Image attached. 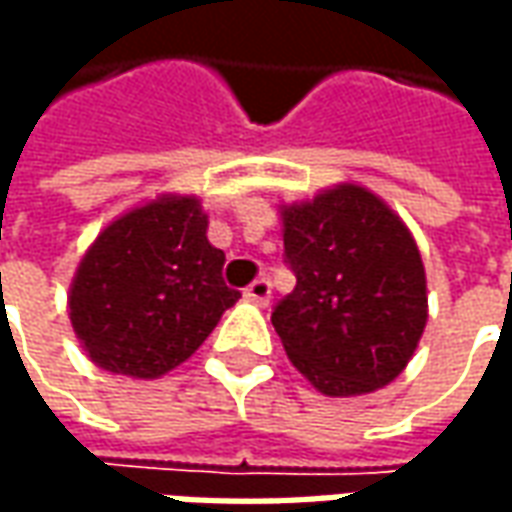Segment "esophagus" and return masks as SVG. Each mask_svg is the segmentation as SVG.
Masks as SVG:
<instances>
[{
	"mask_svg": "<svg viewBox=\"0 0 512 512\" xmlns=\"http://www.w3.org/2000/svg\"><path fill=\"white\" fill-rule=\"evenodd\" d=\"M244 296L249 301H255V304H268V299H271V282H268L266 277L255 279V282L244 290Z\"/></svg>",
	"mask_w": 512,
	"mask_h": 512,
	"instance_id": "esophagus-1",
	"label": "esophagus"
}]
</instances>
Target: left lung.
Instances as JSON below:
<instances>
[{"label":"left lung","instance_id":"left-lung-1","mask_svg":"<svg viewBox=\"0 0 512 512\" xmlns=\"http://www.w3.org/2000/svg\"><path fill=\"white\" fill-rule=\"evenodd\" d=\"M282 222L296 288L271 323L290 362L323 395L386 386L428 321L425 268L406 224L354 183L290 205Z\"/></svg>","mask_w":512,"mask_h":512}]
</instances>
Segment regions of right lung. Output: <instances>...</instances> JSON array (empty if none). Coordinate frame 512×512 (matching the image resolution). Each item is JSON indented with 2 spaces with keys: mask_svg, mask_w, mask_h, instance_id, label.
Instances as JSON below:
<instances>
[{
  "mask_svg": "<svg viewBox=\"0 0 512 512\" xmlns=\"http://www.w3.org/2000/svg\"><path fill=\"white\" fill-rule=\"evenodd\" d=\"M194 197H161L95 238L71 285V323L109 373L158 378L186 362L241 299L222 277Z\"/></svg>",
  "mask_w": 512,
  "mask_h": 512,
  "instance_id": "obj_1",
  "label": "right lung"
}]
</instances>
